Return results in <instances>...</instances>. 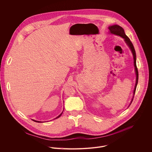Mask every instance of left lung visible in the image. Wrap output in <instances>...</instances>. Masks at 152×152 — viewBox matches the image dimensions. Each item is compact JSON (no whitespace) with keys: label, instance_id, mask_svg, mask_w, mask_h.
I'll use <instances>...</instances> for the list:
<instances>
[{"label":"left lung","instance_id":"8db88e82","mask_svg":"<svg viewBox=\"0 0 152 152\" xmlns=\"http://www.w3.org/2000/svg\"><path fill=\"white\" fill-rule=\"evenodd\" d=\"M109 30V33L115 35H117V36H119L120 37H122L123 39H124V40L125 42V43L127 44V45H128V47L130 48V50L133 54V59H134V69H135V72H136V84H135V86L134 88V91H133V98L131 101L130 104H132L133 98H134V95L135 94V91H136V87L137 85V83H138V77H139V74H138V70L137 68V66H136V52H135V50L134 48L133 45L132 43V42H130L129 38L125 34V31L124 28L119 26V25L115 24V25H113V26H110L108 27Z\"/></svg>","mask_w":152,"mask_h":152}]
</instances>
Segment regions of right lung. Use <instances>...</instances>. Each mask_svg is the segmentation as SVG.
Returning a JSON list of instances; mask_svg holds the SVG:
<instances>
[{
    "mask_svg": "<svg viewBox=\"0 0 152 152\" xmlns=\"http://www.w3.org/2000/svg\"><path fill=\"white\" fill-rule=\"evenodd\" d=\"M62 113H63V112H62V113H61V114H60L59 116H58L57 118H56L55 119H57V118H58L59 117H60V116H61V115H62ZM32 120H33V119H32ZM33 121H34V122H40V121H35V120H33Z\"/></svg>",
    "mask_w": 152,
    "mask_h": 152,
    "instance_id": "1",
    "label": "right lung"
}]
</instances>
